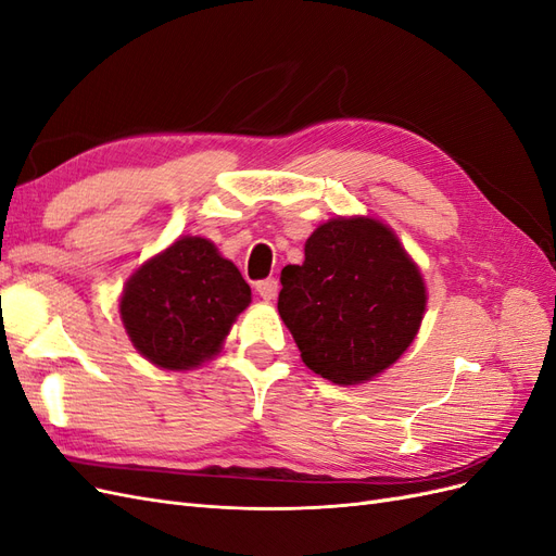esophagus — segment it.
Segmentation results:
<instances>
[{
	"label": "esophagus",
	"instance_id": "1",
	"mask_svg": "<svg viewBox=\"0 0 556 556\" xmlns=\"http://www.w3.org/2000/svg\"><path fill=\"white\" fill-rule=\"evenodd\" d=\"M257 294L264 299V301H274L278 296V290H280V282L276 278H266V280H260L255 285Z\"/></svg>",
	"mask_w": 556,
	"mask_h": 556
}]
</instances>
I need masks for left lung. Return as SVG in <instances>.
<instances>
[{
    "instance_id": "left-lung-1",
    "label": "left lung",
    "mask_w": 556,
    "mask_h": 556,
    "mask_svg": "<svg viewBox=\"0 0 556 556\" xmlns=\"http://www.w3.org/2000/svg\"><path fill=\"white\" fill-rule=\"evenodd\" d=\"M280 274L278 313L301 359L336 384H362L410 348L427 311L422 271L390 225L339 215Z\"/></svg>"
}]
</instances>
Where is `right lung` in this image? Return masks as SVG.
<instances>
[{
  "instance_id": "obj_1",
  "label": "right lung",
  "mask_w": 556,
  "mask_h": 556,
  "mask_svg": "<svg viewBox=\"0 0 556 556\" xmlns=\"http://www.w3.org/2000/svg\"><path fill=\"white\" fill-rule=\"evenodd\" d=\"M252 292L237 264L204 237H178L134 271L117 301L139 355L164 371H192L220 355Z\"/></svg>"
}]
</instances>
